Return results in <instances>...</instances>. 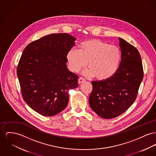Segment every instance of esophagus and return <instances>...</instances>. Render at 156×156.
I'll list each match as a JSON object with an SVG mask.
<instances>
[{"mask_svg": "<svg viewBox=\"0 0 156 156\" xmlns=\"http://www.w3.org/2000/svg\"><path fill=\"white\" fill-rule=\"evenodd\" d=\"M85 80H86L85 79H84L83 77H80V78L79 79V80H78V82H79V84H81V83H83Z\"/></svg>", "mask_w": 156, "mask_h": 156, "instance_id": "1", "label": "esophagus"}]
</instances>
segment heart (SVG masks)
Instances as JSON below:
<instances>
[{
	"label": "heart",
	"mask_w": 156,
	"mask_h": 156,
	"mask_svg": "<svg viewBox=\"0 0 156 156\" xmlns=\"http://www.w3.org/2000/svg\"><path fill=\"white\" fill-rule=\"evenodd\" d=\"M121 58V53L118 47L98 40L82 42L77 51L71 49L66 55L71 71H80L87 62L89 68L84 73L89 76H96L101 80H106L114 74Z\"/></svg>",
	"instance_id": "1"
}]
</instances>
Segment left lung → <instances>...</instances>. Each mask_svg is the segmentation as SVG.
Here are the masks:
<instances>
[{"label": "left lung", "instance_id": "8db88e82", "mask_svg": "<svg viewBox=\"0 0 156 156\" xmlns=\"http://www.w3.org/2000/svg\"><path fill=\"white\" fill-rule=\"evenodd\" d=\"M121 61L110 78L92 81L89 105L94 112L105 119L114 118L126 111L134 102L143 79L141 58L137 49L118 38Z\"/></svg>", "mask_w": 156, "mask_h": 156}]
</instances>
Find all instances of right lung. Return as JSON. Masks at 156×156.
<instances>
[{"mask_svg":"<svg viewBox=\"0 0 156 156\" xmlns=\"http://www.w3.org/2000/svg\"><path fill=\"white\" fill-rule=\"evenodd\" d=\"M74 41L66 33L50 34L29 44L21 55L17 76L23 99L43 116L63 111L69 102V90L78 87L79 76L66 64V55Z\"/></svg>","mask_w":156,"mask_h":156,"instance_id":"add662e5","label":"right lung"}]
</instances>
